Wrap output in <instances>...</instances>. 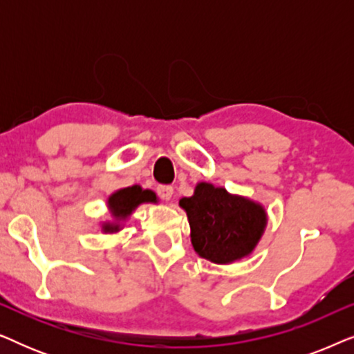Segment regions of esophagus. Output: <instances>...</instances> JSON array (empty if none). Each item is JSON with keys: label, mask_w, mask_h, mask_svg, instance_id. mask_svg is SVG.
<instances>
[{"label": "esophagus", "mask_w": 354, "mask_h": 354, "mask_svg": "<svg viewBox=\"0 0 354 354\" xmlns=\"http://www.w3.org/2000/svg\"><path fill=\"white\" fill-rule=\"evenodd\" d=\"M158 195L161 196L164 201H169L174 195V188L171 185H159L158 187Z\"/></svg>", "instance_id": "obj_1"}]
</instances>
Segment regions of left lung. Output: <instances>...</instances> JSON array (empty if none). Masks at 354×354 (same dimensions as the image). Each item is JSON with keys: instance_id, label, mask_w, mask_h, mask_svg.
Masks as SVG:
<instances>
[{"instance_id": "obj_1", "label": "left lung", "mask_w": 354, "mask_h": 354, "mask_svg": "<svg viewBox=\"0 0 354 354\" xmlns=\"http://www.w3.org/2000/svg\"><path fill=\"white\" fill-rule=\"evenodd\" d=\"M178 205L187 212L193 248L214 264H230L253 253L268 225L261 203L200 182Z\"/></svg>"}]
</instances>
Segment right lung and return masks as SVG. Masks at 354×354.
<instances>
[{"mask_svg":"<svg viewBox=\"0 0 354 354\" xmlns=\"http://www.w3.org/2000/svg\"><path fill=\"white\" fill-rule=\"evenodd\" d=\"M143 203H158V196L153 190H145L140 185H132L127 188H120L108 198V207L113 222L106 221L101 224V230L104 234H114L122 229V222L132 216V212Z\"/></svg>","mask_w":354,"mask_h":354,"instance_id":"right-lung-1","label":"right lung"}]
</instances>
